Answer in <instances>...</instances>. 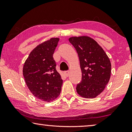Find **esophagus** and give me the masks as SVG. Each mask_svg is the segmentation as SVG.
Returning a JSON list of instances; mask_svg holds the SVG:
<instances>
[{
  "mask_svg": "<svg viewBox=\"0 0 132 132\" xmlns=\"http://www.w3.org/2000/svg\"><path fill=\"white\" fill-rule=\"evenodd\" d=\"M64 75H66V76L68 77L69 75V71H64Z\"/></svg>",
  "mask_w": 132,
  "mask_h": 132,
  "instance_id": "34e87169",
  "label": "esophagus"
}]
</instances>
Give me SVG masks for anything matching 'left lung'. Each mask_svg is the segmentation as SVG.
Segmentation results:
<instances>
[{
	"instance_id": "obj_1",
	"label": "left lung",
	"mask_w": 132,
	"mask_h": 132,
	"mask_svg": "<svg viewBox=\"0 0 132 132\" xmlns=\"http://www.w3.org/2000/svg\"><path fill=\"white\" fill-rule=\"evenodd\" d=\"M69 42L79 56L82 77L76 91L82 97L94 98L101 93L110 79L109 59L95 40L88 37H71Z\"/></svg>"
}]
</instances>
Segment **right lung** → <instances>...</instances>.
<instances>
[{
	"instance_id": "obj_1",
	"label": "right lung",
	"mask_w": 132,
	"mask_h": 132,
	"mask_svg": "<svg viewBox=\"0 0 132 132\" xmlns=\"http://www.w3.org/2000/svg\"><path fill=\"white\" fill-rule=\"evenodd\" d=\"M59 41L58 38H52L38 45L31 51L23 66L28 89L35 97L45 102L59 96L63 83L53 57Z\"/></svg>"
}]
</instances>
